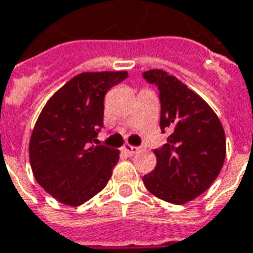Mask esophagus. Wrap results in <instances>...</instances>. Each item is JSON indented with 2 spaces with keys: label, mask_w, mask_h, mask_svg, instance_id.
<instances>
[{
  "label": "esophagus",
  "mask_w": 253,
  "mask_h": 253,
  "mask_svg": "<svg viewBox=\"0 0 253 253\" xmlns=\"http://www.w3.org/2000/svg\"><path fill=\"white\" fill-rule=\"evenodd\" d=\"M122 151L125 152L126 155H128V156H134L135 153H138V148L137 146H131V145H123V148H122Z\"/></svg>",
  "instance_id": "esophagus-1"
}]
</instances>
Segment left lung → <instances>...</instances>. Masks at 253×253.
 I'll use <instances>...</instances> for the list:
<instances>
[{
    "mask_svg": "<svg viewBox=\"0 0 253 253\" xmlns=\"http://www.w3.org/2000/svg\"><path fill=\"white\" fill-rule=\"evenodd\" d=\"M144 78L160 90V128L171 134L163 148L153 151L156 167L142 181L157 199L185 204L219 175L226 157L225 130L213 109L171 74L149 70Z\"/></svg>",
    "mask_w": 253,
    "mask_h": 253,
    "instance_id": "left-lung-1",
    "label": "left lung"
}]
</instances>
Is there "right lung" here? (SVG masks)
<instances>
[{"label":"right lung","mask_w":253,"mask_h":253,"mask_svg":"<svg viewBox=\"0 0 253 253\" xmlns=\"http://www.w3.org/2000/svg\"><path fill=\"white\" fill-rule=\"evenodd\" d=\"M127 71L82 72L53 94L31 132L28 152L35 181L65 206L84 204L107 186L118 149L94 145L104 97Z\"/></svg>","instance_id":"obj_1"}]
</instances>
